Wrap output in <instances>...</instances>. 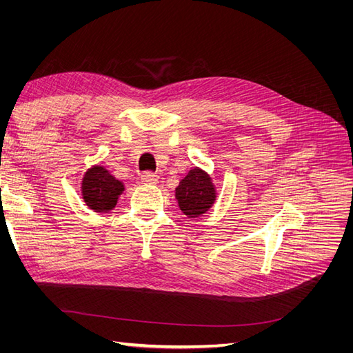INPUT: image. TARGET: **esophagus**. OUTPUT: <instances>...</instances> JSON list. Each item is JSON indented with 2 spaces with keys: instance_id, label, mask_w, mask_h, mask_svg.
Wrapping results in <instances>:
<instances>
[{
  "instance_id": "esophagus-1",
  "label": "esophagus",
  "mask_w": 353,
  "mask_h": 353,
  "mask_svg": "<svg viewBox=\"0 0 353 353\" xmlns=\"http://www.w3.org/2000/svg\"><path fill=\"white\" fill-rule=\"evenodd\" d=\"M141 183L145 185H156L159 183V178L152 172H145L141 175Z\"/></svg>"
}]
</instances>
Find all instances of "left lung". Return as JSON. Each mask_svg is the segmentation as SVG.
I'll return each mask as SVG.
<instances>
[{
  "instance_id": "left-lung-1",
  "label": "left lung",
  "mask_w": 353,
  "mask_h": 353,
  "mask_svg": "<svg viewBox=\"0 0 353 353\" xmlns=\"http://www.w3.org/2000/svg\"><path fill=\"white\" fill-rule=\"evenodd\" d=\"M218 197L216 185L212 176L201 168L190 169L175 188V199L181 212L190 219L199 218L215 205Z\"/></svg>"
}]
</instances>
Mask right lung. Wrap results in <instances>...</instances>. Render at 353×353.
<instances>
[{"label": "right lung", "instance_id": "1", "mask_svg": "<svg viewBox=\"0 0 353 353\" xmlns=\"http://www.w3.org/2000/svg\"><path fill=\"white\" fill-rule=\"evenodd\" d=\"M125 191L123 184L101 165H92L81 181V194L88 209L95 213L112 212Z\"/></svg>", "mask_w": 353, "mask_h": 353}]
</instances>
